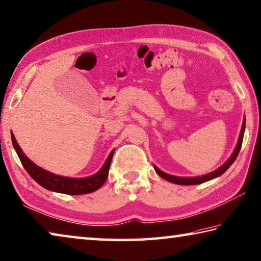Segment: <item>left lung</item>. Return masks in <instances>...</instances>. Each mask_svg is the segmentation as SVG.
Listing matches in <instances>:
<instances>
[{
    "label": "left lung",
    "instance_id": "obj_1",
    "mask_svg": "<svg viewBox=\"0 0 261 261\" xmlns=\"http://www.w3.org/2000/svg\"><path fill=\"white\" fill-rule=\"evenodd\" d=\"M244 129H245V121H243L242 129H241V134H240V138H239V141H238V145H236L235 149L233 151V154H231L230 158L227 160V162L225 164H222L219 169L215 170L213 172H210L207 174H204V176H200V177H176V176H171V174H168V173H165L163 171H161V170L158 167H155V165H154L155 171L160 177H162L163 179L168 180V181L177 184V185H198V184H203L205 181H209V180H211L213 178L219 177V176H221L222 173H225L227 171V169H228L230 165L234 163V161L236 160V158H238V155L240 153V149H241V146H242Z\"/></svg>",
    "mask_w": 261,
    "mask_h": 261
}]
</instances>
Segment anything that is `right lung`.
I'll use <instances>...</instances> for the list:
<instances>
[{
    "mask_svg": "<svg viewBox=\"0 0 261 261\" xmlns=\"http://www.w3.org/2000/svg\"><path fill=\"white\" fill-rule=\"evenodd\" d=\"M11 139L12 145L15 147L22 167L25 168L28 174H30L37 184L41 185V186L44 187L45 189H49V191L68 194V195H81V194L92 193L100 188L102 185L105 184L108 177L111 162L113 155H114V150H113L110 156L107 158L106 162L103 163L102 168L99 170L97 173H94L93 176H90L87 178H68L58 176V174L51 173L49 171H46V170L40 168L39 165L32 162V161L23 154V151L21 150L20 146L18 145L13 134L11 135Z\"/></svg>",
    "mask_w": 261,
    "mask_h": 261,
    "instance_id": "obj_1",
    "label": "right lung"
}]
</instances>
